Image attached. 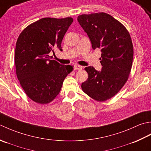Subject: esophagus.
Listing matches in <instances>:
<instances>
[{
  "mask_svg": "<svg viewBox=\"0 0 151 151\" xmlns=\"http://www.w3.org/2000/svg\"><path fill=\"white\" fill-rule=\"evenodd\" d=\"M74 69L76 70H82V66L78 65V64H75L74 65Z\"/></svg>",
  "mask_w": 151,
  "mask_h": 151,
  "instance_id": "esophagus-1",
  "label": "esophagus"
}]
</instances>
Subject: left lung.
<instances>
[{
    "label": "left lung",
    "instance_id": "obj_1",
    "mask_svg": "<svg viewBox=\"0 0 151 151\" xmlns=\"http://www.w3.org/2000/svg\"><path fill=\"white\" fill-rule=\"evenodd\" d=\"M78 21L93 50L100 49L102 66L101 71L85 68L88 77L81 88L95 100H109L124 85L131 71L134 48L130 34L121 23L104 12L80 15Z\"/></svg>",
    "mask_w": 151,
    "mask_h": 151
}]
</instances>
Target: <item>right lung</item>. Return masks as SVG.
I'll return each instance as SVG.
<instances>
[{"mask_svg": "<svg viewBox=\"0 0 151 151\" xmlns=\"http://www.w3.org/2000/svg\"><path fill=\"white\" fill-rule=\"evenodd\" d=\"M73 18L45 17L29 24L18 37L15 51L16 75L24 93L32 101L46 104L58 93L64 79L72 71L70 65L50 60V52L62 51L64 36Z\"/></svg>", "mask_w": 151, "mask_h": 151, "instance_id": "add662e5", "label": "right lung"}]
</instances>
